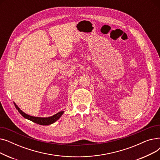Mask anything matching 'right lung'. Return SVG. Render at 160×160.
Segmentation results:
<instances>
[{"label":"right lung","mask_w":160,"mask_h":160,"mask_svg":"<svg viewBox=\"0 0 160 160\" xmlns=\"http://www.w3.org/2000/svg\"><path fill=\"white\" fill-rule=\"evenodd\" d=\"M14 105L16 108L17 110H18V112L20 113V114H21V115L24 117V118L27 119L28 120H30L33 122L39 124L40 125H49L53 124L54 122H55L56 121H58L59 119L60 118L62 117V115L63 114L64 111H60V112L57 113L56 114L50 116L48 117H33V116H31L29 115L27 113H25L24 112H23L21 109L18 106V105H16V104L15 102Z\"/></svg>","instance_id":"1"}]
</instances>
